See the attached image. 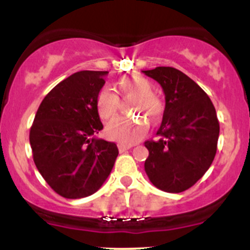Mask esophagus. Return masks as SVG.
<instances>
[{
    "label": "esophagus",
    "mask_w": 250,
    "mask_h": 250,
    "mask_svg": "<svg viewBox=\"0 0 250 250\" xmlns=\"http://www.w3.org/2000/svg\"><path fill=\"white\" fill-rule=\"evenodd\" d=\"M132 147V145H127V144H118V150H120V152H125V151L129 150V148Z\"/></svg>",
    "instance_id": "34e87169"
}]
</instances>
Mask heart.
<instances>
[{
  "label": "heart",
  "mask_w": 250,
  "mask_h": 250,
  "mask_svg": "<svg viewBox=\"0 0 250 250\" xmlns=\"http://www.w3.org/2000/svg\"><path fill=\"white\" fill-rule=\"evenodd\" d=\"M121 94L125 99H134L130 105L132 112H140L155 120L161 113V104L152 94L151 84L141 77L125 78L118 84ZM95 107L99 117L109 121L115 117L120 107L118 95L110 85H104L95 98ZM148 128L146 118L120 117L111 121L106 127V135L111 140L122 144L137 143L145 135Z\"/></svg>",
  "instance_id": "heart-1"
}]
</instances>
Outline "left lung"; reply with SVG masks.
I'll use <instances>...</instances> for the list:
<instances>
[{"instance_id": "1", "label": "left lung", "mask_w": 250, "mask_h": 250, "mask_svg": "<svg viewBox=\"0 0 250 250\" xmlns=\"http://www.w3.org/2000/svg\"><path fill=\"white\" fill-rule=\"evenodd\" d=\"M143 72L160 83L166 98L160 139L145 141V172L160 190L183 192L202 178L215 157L220 130L215 107L195 81L174 67Z\"/></svg>"}]
</instances>
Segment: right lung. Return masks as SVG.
Here are the masks:
<instances>
[{
    "instance_id": "1",
    "label": "right lung",
    "mask_w": 250,
    "mask_h": 250,
    "mask_svg": "<svg viewBox=\"0 0 250 250\" xmlns=\"http://www.w3.org/2000/svg\"><path fill=\"white\" fill-rule=\"evenodd\" d=\"M107 71H80L44 97L30 129L34 162L58 195L70 200L97 192L118 156L115 143L93 135L103 129L95 107Z\"/></svg>"
}]
</instances>
